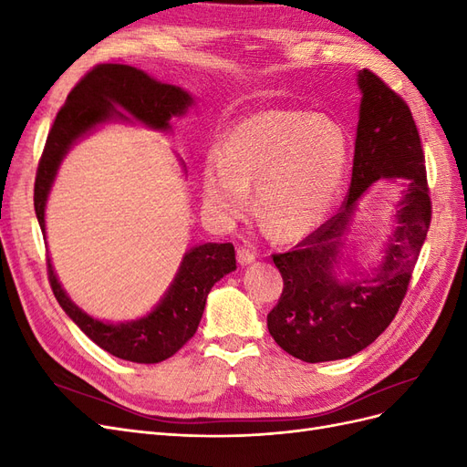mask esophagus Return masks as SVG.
I'll use <instances>...</instances> for the list:
<instances>
[{"mask_svg":"<svg viewBox=\"0 0 467 467\" xmlns=\"http://www.w3.org/2000/svg\"><path fill=\"white\" fill-rule=\"evenodd\" d=\"M253 261H255V253H253L251 249H245V247L237 249V263L239 265H249Z\"/></svg>","mask_w":467,"mask_h":467,"instance_id":"1","label":"esophagus"}]
</instances>
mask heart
Here are the masks:
<instances>
[{"label":"heart","mask_w":467,"mask_h":467,"mask_svg":"<svg viewBox=\"0 0 467 467\" xmlns=\"http://www.w3.org/2000/svg\"><path fill=\"white\" fill-rule=\"evenodd\" d=\"M348 161L347 132L323 112L266 109L239 120L223 150L204 161L202 196L212 216L237 218L255 185L259 216L275 235H304L327 214Z\"/></svg>","instance_id":"b5f03b06"}]
</instances>
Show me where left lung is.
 <instances>
[{
	"label": "left lung",
	"instance_id": "obj_1",
	"mask_svg": "<svg viewBox=\"0 0 467 467\" xmlns=\"http://www.w3.org/2000/svg\"><path fill=\"white\" fill-rule=\"evenodd\" d=\"M360 119L352 179L341 208L292 251L275 253L285 280L266 316L276 345L304 362L341 360L374 343L393 321L432 216L425 153L403 97L370 69H360ZM405 178L408 187L387 259L372 279L338 283L332 265L356 202L378 178Z\"/></svg>",
	"mask_w": 467,
	"mask_h": 467
}]
</instances>
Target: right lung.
Here are the masks:
<instances>
[{
  "instance_id": "add662e5",
  "label": "right lung",
  "mask_w": 467,
  "mask_h": 467,
  "mask_svg": "<svg viewBox=\"0 0 467 467\" xmlns=\"http://www.w3.org/2000/svg\"><path fill=\"white\" fill-rule=\"evenodd\" d=\"M191 103L192 99L187 91L155 81L132 66L105 62L91 67L69 91L40 155L35 179V212L42 234L52 181L66 151L81 134L112 117L124 119L115 107L129 110L136 120L151 129L167 130L171 117L182 115ZM47 266L56 300L95 345L122 360L155 364L173 357L191 341L199 329L210 288L223 275L235 271V251L232 244H204L191 249L161 304L148 317L120 325L97 321L81 312L62 290L50 259H47Z\"/></svg>"
}]
</instances>
